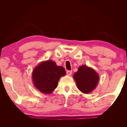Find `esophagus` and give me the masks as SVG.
<instances>
[{
	"mask_svg": "<svg viewBox=\"0 0 127 127\" xmlns=\"http://www.w3.org/2000/svg\"><path fill=\"white\" fill-rule=\"evenodd\" d=\"M66 74H67L68 76H70V75L72 74V71L71 70H67V71H66Z\"/></svg>",
	"mask_w": 127,
	"mask_h": 127,
	"instance_id": "34e87169",
	"label": "esophagus"
}]
</instances>
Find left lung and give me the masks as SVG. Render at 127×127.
<instances>
[{
  "mask_svg": "<svg viewBox=\"0 0 127 127\" xmlns=\"http://www.w3.org/2000/svg\"><path fill=\"white\" fill-rule=\"evenodd\" d=\"M77 86L82 92L89 94L95 89L99 77L95 70L86 65H82L73 75Z\"/></svg>",
  "mask_w": 127,
  "mask_h": 127,
  "instance_id": "obj_1",
  "label": "left lung"
}]
</instances>
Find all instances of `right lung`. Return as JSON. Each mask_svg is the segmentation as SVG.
Here are the masks:
<instances>
[{
  "label": "right lung",
  "mask_w": 127,
  "mask_h": 127,
  "mask_svg": "<svg viewBox=\"0 0 127 127\" xmlns=\"http://www.w3.org/2000/svg\"><path fill=\"white\" fill-rule=\"evenodd\" d=\"M65 74L63 66L57 65L54 61H47L34 69L32 76L36 89L42 93L49 94L57 88L59 78Z\"/></svg>",
  "instance_id": "obj_1"
}]
</instances>
